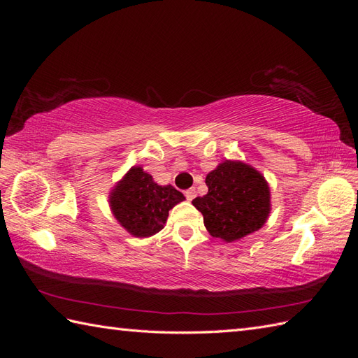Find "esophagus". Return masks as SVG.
Here are the masks:
<instances>
[{"instance_id": "obj_1", "label": "esophagus", "mask_w": 358, "mask_h": 358, "mask_svg": "<svg viewBox=\"0 0 358 358\" xmlns=\"http://www.w3.org/2000/svg\"><path fill=\"white\" fill-rule=\"evenodd\" d=\"M197 196V192H196V188H189V189H187L185 191V197H187V200L188 201H191L194 197Z\"/></svg>"}]
</instances>
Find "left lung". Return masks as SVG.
Segmentation results:
<instances>
[{"label":"left lung","instance_id":"1","mask_svg":"<svg viewBox=\"0 0 358 358\" xmlns=\"http://www.w3.org/2000/svg\"><path fill=\"white\" fill-rule=\"evenodd\" d=\"M209 191L192 200L210 236L225 242L262 229L270 213V189L264 176L242 161L224 162L206 176Z\"/></svg>","mask_w":358,"mask_h":358}]
</instances>
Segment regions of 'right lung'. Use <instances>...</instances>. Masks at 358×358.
I'll return each instance as SVG.
<instances>
[{
  "mask_svg": "<svg viewBox=\"0 0 358 358\" xmlns=\"http://www.w3.org/2000/svg\"><path fill=\"white\" fill-rule=\"evenodd\" d=\"M185 200L171 185L161 187L140 166L131 167L112 189L113 216L134 237H149L162 230L169 210Z\"/></svg>",
  "mask_w": 358,
  "mask_h": 358,
  "instance_id": "1",
  "label": "right lung"
}]
</instances>
